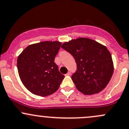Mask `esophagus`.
Returning <instances> with one entry per match:
<instances>
[{
  "label": "esophagus",
  "instance_id": "esophagus-1",
  "mask_svg": "<svg viewBox=\"0 0 129 129\" xmlns=\"http://www.w3.org/2000/svg\"><path fill=\"white\" fill-rule=\"evenodd\" d=\"M71 72H70V71H68V73L67 74H66V76H70V75H71Z\"/></svg>",
  "mask_w": 129,
  "mask_h": 129
}]
</instances>
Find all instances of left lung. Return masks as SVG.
Segmentation results:
<instances>
[{
    "mask_svg": "<svg viewBox=\"0 0 129 129\" xmlns=\"http://www.w3.org/2000/svg\"><path fill=\"white\" fill-rule=\"evenodd\" d=\"M61 48L75 59L77 70L71 78L78 91L86 95L103 91L114 72L112 56L107 48L86 38L71 40Z\"/></svg>",
    "mask_w": 129,
    "mask_h": 129,
    "instance_id": "obj_1",
    "label": "left lung"
}]
</instances>
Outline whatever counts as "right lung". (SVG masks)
Segmentation results:
<instances>
[{"mask_svg":"<svg viewBox=\"0 0 129 129\" xmlns=\"http://www.w3.org/2000/svg\"><path fill=\"white\" fill-rule=\"evenodd\" d=\"M61 45L57 41L40 42L28 46L18 56L20 78L31 93L43 97L58 89L64 76L54 61Z\"/></svg>","mask_w":129,"mask_h":129,"instance_id":"1","label":"right lung"}]
</instances>
